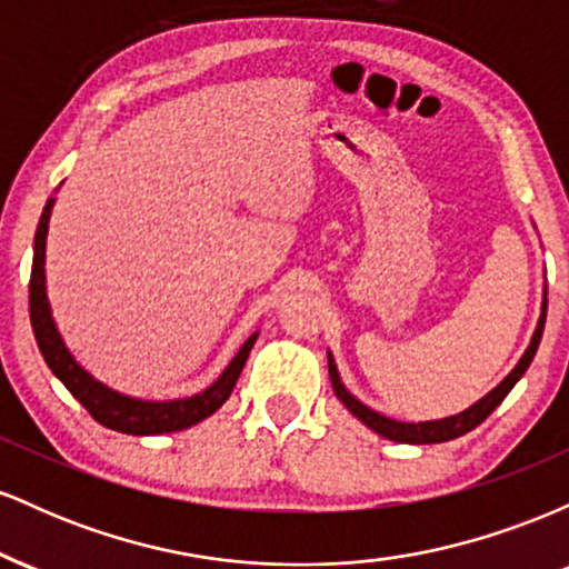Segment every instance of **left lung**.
Wrapping results in <instances>:
<instances>
[{
  "mask_svg": "<svg viewBox=\"0 0 569 569\" xmlns=\"http://www.w3.org/2000/svg\"><path fill=\"white\" fill-rule=\"evenodd\" d=\"M546 310H548V299H546V286H543V302H540V318H538V326H535L532 339H530V345H527L525 356H521L519 363H516V367L508 371L506 380H502L500 385H495V388L489 390L487 396H481L479 401L471 403V407H468V409L457 411V415H452V417H441V420H426V422H398V420H393V417H385V415H380V411L369 409L367 403L358 401V398L352 396L348 388H345L342 377H339V371H337L335 356H331V352H329L331 388H335V393H337L339 401L345 403V409H348L352 417H358V420H361L363 426L375 430V433H380L382 439H390V441H398V443H441V441L460 439V436H466L468 430H473L476 426H481V422H485L487 417L500 407L502 398L511 393V388L521 380V375H525V371L530 369L535 352H538L540 337H543Z\"/></svg>",
  "mask_w": 569,
  "mask_h": 569,
  "instance_id": "1",
  "label": "left lung"
}]
</instances>
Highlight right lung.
Wrapping results in <instances>:
<instances>
[{
  "label": "right lung",
  "mask_w": 569,
  "mask_h": 569,
  "mask_svg": "<svg viewBox=\"0 0 569 569\" xmlns=\"http://www.w3.org/2000/svg\"><path fill=\"white\" fill-rule=\"evenodd\" d=\"M56 198L44 202V211L39 217V227L34 234V264H31V283H29V312H31V329H34L39 352L44 356L50 371L67 385V390L84 409L93 415L96 422L103 428H112L117 433L128 436H160L173 433V430H184L198 426V422L211 417L221 403L232 393L234 382H238L240 371L246 367V358L257 342L259 331H253L246 339L243 348L234 352V358L227 363V369L217 377V382L208 385L200 393L187 398H173V401H143L112 390L109 385L98 382L88 369L71 356V350L63 342L61 331H58L53 310H50L48 299V278H44V248H48V224L50 213H53Z\"/></svg>",
  "instance_id": "add662e5"
}]
</instances>
